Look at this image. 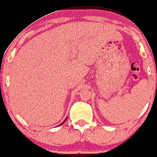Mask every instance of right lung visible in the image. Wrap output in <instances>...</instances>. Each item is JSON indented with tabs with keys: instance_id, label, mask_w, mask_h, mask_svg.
Instances as JSON below:
<instances>
[{
	"instance_id": "add662e5",
	"label": "right lung",
	"mask_w": 157,
	"mask_h": 157,
	"mask_svg": "<svg viewBox=\"0 0 157 157\" xmlns=\"http://www.w3.org/2000/svg\"><path fill=\"white\" fill-rule=\"evenodd\" d=\"M66 120H67V119H66ZM66 120H64V122H62V123H61V124H59V125H61V124H63V123H64V122H65V121H66Z\"/></svg>"
}]
</instances>
